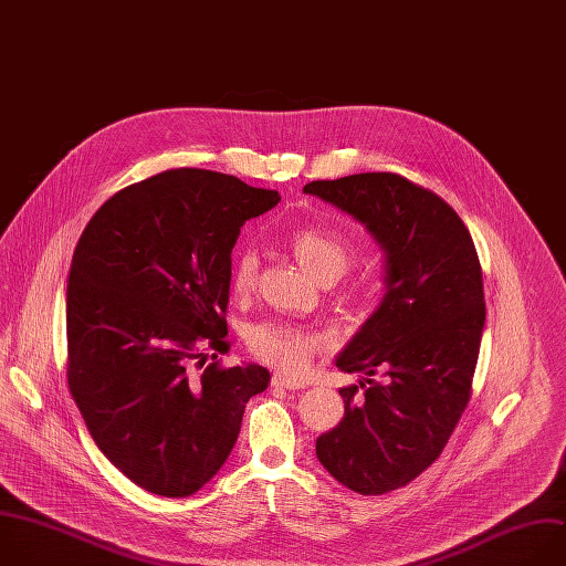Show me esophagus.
<instances>
[{
    "label": "esophagus",
    "mask_w": 566,
    "mask_h": 566,
    "mask_svg": "<svg viewBox=\"0 0 566 566\" xmlns=\"http://www.w3.org/2000/svg\"><path fill=\"white\" fill-rule=\"evenodd\" d=\"M272 386H276V388H287V390H301V388H305L303 381L292 379V377L281 375V373H276V375L272 377Z\"/></svg>",
    "instance_id": "esophagus-1"
}]
</instances>
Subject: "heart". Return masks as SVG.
<instances>
[{
	"mask_svg": "<svg viewBox=\"0 0 566 566\" xmlns=\"http://www.w3.org/2000/svg\"><path fill=\"white\" fill-rule=\"evenodd\" d=\"M290 245L298 263L321 283L336 281L350 265V248L344 239H338L314 224L292 232ZM259 259L254 252H241L232 265V290L239 296H248L256 283ZM327 344V336L318 329L290 323V321H265L252 327L250 348L261 361L298 375L305 373L314 355Z\"/></svg>",
	"mask_w": 566,
	"mask_h": 566,
	"instance_id": "1",
	"label": "heart"
}]
</instances>
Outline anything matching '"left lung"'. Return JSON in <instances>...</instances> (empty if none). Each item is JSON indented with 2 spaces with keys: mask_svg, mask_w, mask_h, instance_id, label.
I'll list each match as a JSON object with an SVG mask.
<instances>
[{
  "mask_svg": "<svg viewBox=\"0 0 566 566\" xmlns=\"http://www.w3.org/2000/svg\"><path fill=\"white\" fill-rule=\"evenodd\" d=\"M303 191L364 222L386 254V294L336 357L338 370L364 377L338 390L346 415L316 439L336 482L384 495L441 455L467 410L486 318L480 259L455 209L399 174L314 180Z\"/></svg>",
  "mask_w": 566,
  "mask_h": 566,
  "instance_id": "1",
  "label": "left lung"
}]
</instances>
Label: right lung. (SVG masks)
<instances>
[{
  "mask_svg": "<svg viewBox=\"0 0 566 566\" xmlns=\"http://www.w3.org/2000/svg\"><path fill=\"white\" fill-rule=\"evenodd\" d=\"M279 200L228 174L169 169L111 196L77 241L69 390L104 458L149 493L200 491L270 384L268 368H224L218 355L230 350L232 250Z\"/></svg>",
  "mask_w": 566,
  "mask_h": 566,
  "instance_id": "1",
  "label": "right lung"
}]
</instances>
